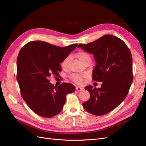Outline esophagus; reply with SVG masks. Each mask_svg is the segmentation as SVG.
<instances>
[{"instance_id":"esophagus-1","label":"esophagus","mask_w":146,"mask_h":146,"mask_svg":"<svg viewBox=\"0 0 146 146\" xmlns=\"http://www.w3.org/2000/svg\"><path fill=\"white\" fill-rule=\"evenodd\" d=\"M76 90L80 91L84 90V88H82V87H79V86H76Z\"/></svg>"}]
</instances>
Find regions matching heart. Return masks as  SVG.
Returning <instances> with one entry per match:
<instances>
[{"mask_svg":"<svg viewBox=\"0 0 146 146\" xmlns=\"http://www.w3.org/2000/svg\"><path fill=\"white\" fill-rule=\"evenodd\" d=\"M76 57L79 60V61L83 64V63L88 59H91V57L90 55L88 53L84 52V51H79L76 54ZM70 61L69 56H67L64 60H63L61 62V66L62 68H66L68 65V62ZM85 77V75L84 74H72L70 76L71 80L74 82L75 84L78 85H80L82 83V80H83L84 78Z\"/></svg>","mask_w":146,"mask_h":146,"instance_id":"b5f03b06","label":"heart"}]
</instances>
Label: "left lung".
<instances>
[{
  "label": "left lung",
  "mask_w": 146,
  "mask_h": 146,
  "mask_svg": "<svg viewBox=\"0 0 146 146\" xmlns=\"http://www.w3.org/2000/svg\"><path fill=\"white\" fill-rule=\"evenodd\" d=\"M93 54L96 66L92 79L103 82L101 87L89 85L90 98L83 103L86 111L102 116L115 109L125 99L133 81L132 58L125 43L116 36L106 35L88 44L78 46Z\"/></svg>",
  "instance_id": "obj_1"
}]
</instances>
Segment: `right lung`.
I'll return each instance as SVG.
<instances>
[{
  "mask_svg": "<svg viewBox=\"0 0 146 146\" xmlns=\"http://www.w3.org/2000/svg\"><path fill=\"white\" fill-rule=\"evenodd\" d=\"M77 46L76 43L61 48L36 40L21 49L17 61V79L23 100L37 115L55 116L62 110L66 95L75 91L71 84L54 86L48 78L52 74L58 76L60 63Z\"/></svg>",
  "mask_w": 146,
  "mask_h": 146,
  "instance_id": "right-lung-1",
  "label": "right lung"
}]
</instances>
